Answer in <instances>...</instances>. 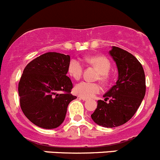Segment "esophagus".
Returning a JSON list of instances; mask_svg holds the SVG:
<instances>
[{"mask_svg": "<svg viewBox=\"0 0 160 160\" xmlns=\"http://www.w3.org/2000/svg\"><path fill=\"white\" fill-rule=\"evenodd\" d=\"M79 98H80V99H81V100H83V101H88V98H83V97H79Z\"/></svg>", "mask_w": 160, "mask_h": 160, "instance_id": "1", "label": "esophagus"}]
</instances>
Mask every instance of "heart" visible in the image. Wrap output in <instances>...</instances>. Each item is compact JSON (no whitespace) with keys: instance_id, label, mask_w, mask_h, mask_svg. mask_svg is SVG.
<instances>
[{"instance_id":"b5f03b06","label":"heart","mask_w":160,"mask_h":160,"mask_svg":"<svg viewBox=\"0 0 160 160\" xmlns=\"http://www.w3.org/2000/svg\"><path fill=\"white\" fill-rule=\"evenodd\" d=\"M88 62L94 66L100 72V80L103 82L109 80V71L111 68V63L108 59L105 56H92L88 59ZM83 71V65L79 59H72L69 62V74L75 80H79L82 77ZM75 93L79 96L83 98H93L98 93H101V87L99 83H91L88 81H82L77 83L74 88Z\"/></svg>"}]
</instances>
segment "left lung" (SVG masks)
Masks as SVG:
<instances>
[{
	"mask_svg": "<svg viewBox=\"0 0 160 160\" xmlns=\"http://www.w3.org/2000/svg\"><path fill=\"white\" fill-rule=\"evenodd\" d=\"M109 53L117 65L118 80L104 95V101H98L91 118L98 125L114 128L133 117L144 98L146 87L142 66L133 55L116 46Z\"/></svg>",
	"mask_w": 160,
	"mask_h": 160,
	"instance_id": "left-lung-1",
	"label": "left lung"
}]
</instances>
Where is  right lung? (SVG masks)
I'll use <instances>...</instances> for the list:
<instances>
[{"label": "right lung", "instance_id": "obj_1", "mask_svg": "<svg viewBox=\"0 0 160 160\" xmlns=\"http://www.w3.org/2000/svg\"><path fill=\"white\" fill-rule=\"evenodd\" d=\"M70 61L69 55L49 52L24 69L18 83L20 107L34 125L51 129L63 122L68 104L77 98L67 76Z\"/></svg>", "mask_w": 160, "mask_h": 160}]
</instances>
